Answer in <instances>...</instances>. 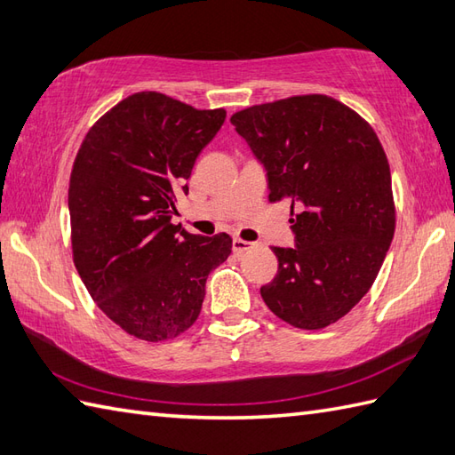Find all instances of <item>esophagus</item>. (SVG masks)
Here are the masks:
<instances>
[{
	"label": "esophagus",
	"mask_w": 455,
	"mask_h": 455,
	"mask_svg": "<svg viewBox=\"0 0 455 455\" xmlns=\"http://www.w3.org/2000/svg\"><path fill=\"white\" fill-rule=\"evenodd\" d=\"M231 247H234V253L235 255H241V253H245V251H249V249H253L255 247V243H251V241H243V239H234V243H231Z\"/></svg>",
	"instance_id": "esophagus-1"
}]
</instances>
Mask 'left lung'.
<instances>
[{"instance_id":"1","label":"left lung","mask_w":455,"mask_h":455,"mask_svg":"<svg viewBox=\"0 0 455 455\" xmlns=\"http://www.w3.org/2000/svg\"><path fill=\"white\" fill-rule=\"evenodd\" d=\"M267 171L268 200H290L296 247H272L278 272L260 288L268 309L315 331L345 317L386 259L395 204L373 128L327 95H298L231 116Z\"/></svg>"}]
</instances>
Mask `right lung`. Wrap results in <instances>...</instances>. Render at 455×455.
<instances>
[{
    "mask_svg": "<svg viewBox=\"0 0 455 455\" xmlns=\"http://www.w3.org/2000/svg\"><path fill=\"white\" fill-rule=\"evenodd\" d=\"M224 120V108L142 91L100 116L77 151L68 190L76 268L99 309L136 339H175L193 325L210 270L231 253L228 234L171 224Z\"/></svg>",
    "mask_w": 455,
    "mask_h": 455,
    "instance_id": "1",
    "label": "right lung"
}]
</instances>
